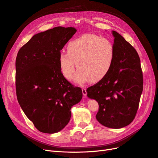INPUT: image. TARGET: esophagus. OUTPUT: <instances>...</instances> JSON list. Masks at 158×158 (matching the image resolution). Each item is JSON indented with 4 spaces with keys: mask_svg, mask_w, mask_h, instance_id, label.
Here are the masks:
<instances>
[{
    "mask_svg": "<svg viewBox=\"0 0 158 158\" xmlns=\"http://www.w3.org/2000/svg\"><path fill=\"white\" fill-rule=\"evenodd\" d=\"M82 94H83V95H84V96H86V95H87V90H86V88H83L82 89Z\"/></svg>",
    "mask_w": 158,
    "mask_h": 158,
    "instance_id": "esophagus-1",
    "label": "esophagus"
}]
</instances>
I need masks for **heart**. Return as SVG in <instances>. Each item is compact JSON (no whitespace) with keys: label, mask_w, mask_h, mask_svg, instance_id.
<instances>
[{"label":"heart","mask_w":158,"mask_h":158,"mask_svg":"<svg viewBox=\"0 0 158 158\" xmlns=\"http://www.w3.org/2000/svg\"><path fill=\"white\" fill-rule=\"evenodd\" d=\"M115 58L113 41L95 33H86L71 40L67 52L61 51L59 63L62 74L71 79L76 63L78 70L74 80L77 82H98L108 74Z\"/></svg>","instance_id":"b5f03b06"}]
</instances>
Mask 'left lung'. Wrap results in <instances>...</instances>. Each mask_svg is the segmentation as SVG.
Returning <instances> with one entry per match:
<instances>
[{
  "label": "left lung",
  "mask_w": 158,
  "mask_h": 158,
  "mask_svg": "<svg viewBox=\"0 0 158 158\" xmlns=\"http://www.w3.org/2000/svg\"><path fill=\"white\" fill-rule=\"evenodd\" d=\"M115 51L112 69L99 82L87 89L88 97L96 100V119L102 125L121 128L135 118L143 90L140 57L125 38L112 31Z\"/></svg>",
  "instance_id": "left-lung-1"
}]
</instances>
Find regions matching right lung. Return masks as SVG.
Listing matches in <instances>:
<instances>
[{"label":"right lung","instance_id":"add662e5","mask_svg":"<svg viewBox=\"0 0 158 158\" xmlns=\"http://www.w3.org/2000/svg\"><path fill=\"white\" fill-rule=\"evenodd\" d=\"M73 27H55L33 35L19 50L16 60L18 102L38 131L52 134L69 123L82 91L62 74L59 56L76 32Z\"/></svg>","mask_w":158,"mask_h":158}]
</instances>
